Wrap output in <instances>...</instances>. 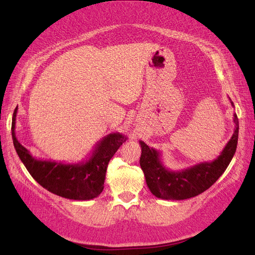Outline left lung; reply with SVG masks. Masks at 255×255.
<instances>
[{
  "mask_svg": "<svg viewBox=\"0 0 255 255\" xmlns=\"http://www.w3.org/2000/svg\"><path fill=\"white\" fill-rule=\"evenodd\" d=\"M231 104L234 107L232 101ZM233 120L234 133L217 158L179 171L166 168L160 159V152L139 140L141 148L139 163L152 194L165 200H185L196 197L210 188L226 171L236 152L239 128L236 114H234Z\"/></svg>",
  "mask_w": 255,
  "mask_h": 255,
  "instance_id": "8db88e82",
  "label": "left lung"
}]
</instances>
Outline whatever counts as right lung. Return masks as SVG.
Returning <instances> with one entry per match:
<instances>
[{
    "label": "right lung",
    "mask_w": 255,
    "mask_h": 255,
    "mask_svg": "<svg viewBox=\"0 0 255 255\" xmlns=\"http://www.w3.org/2000/svg\"><path fill=\"white\" fill-rule=\"evenodd\" d=\"M17 111L13 112L11 123L13 145L21 161L38 184L54 195L79 201L91 200L101 194L107 166L120 145L127 141L126 135L117 132L106 135L96 144L89 158L80 163L64 164L37 159L17 139L14 132Z\"/></svg>",
    "instance_id": "1"
}]
</instances>
